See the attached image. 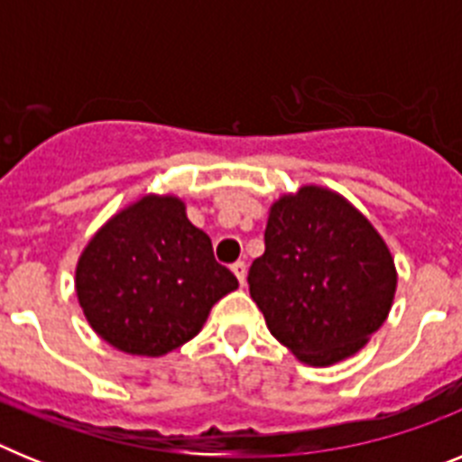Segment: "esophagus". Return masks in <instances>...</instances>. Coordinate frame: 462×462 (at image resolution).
<instances>
[{"mask_svg": "<svg viewBox=\"0 0 462 462\" xmlns=\"http://www.w3.org/2000/svg\"><path fill=\"white\" fill-rule=\"evenodd\" d=\"M231 271H234V275L238 277L240 284H245V273H247V268H245L243 261H236L234 266H231Z\"/></svg>", "mask_w": 462, "mask_h": 462, "instance_id": "34e87169", "label": "esophagus"}]
</instances>
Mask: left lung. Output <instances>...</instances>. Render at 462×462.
Returning <instances> with one entry per match:
<instances>
[{"mask_svg":"<svg viewBox=\"0 0 462 462\" xmlns=\"http://www.w3.org/2000/svg\"><path fill=\"white\" fill-rule=\"evenodd\" d=\"M263 240L247 282L268 330L308 365L354 356L389 317L398 282L373 224L308 185L273 203Z\"/></svg>","mask_w":462,"mask_h":462,"instance_id":"left-lung-1","label":"left lung"}]
</instances>
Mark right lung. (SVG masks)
I'll use <instances>...</instances> for the list:
<instances>
[{
	"mask_svg": "<svg viewBox=\"0 0 462 462\" xmlns=\"http://www.w3.org/2000/svg\"><path fill=\"white\" fill-rule=\"evenodd\" d=\"M238 280L175 196H143L97 231L76 268L80 308L108 345L162 356L201 330Z\"/></svg>",
	"mask_w": 462,
	"mask_h": 462,
	"instance_id": "obj_1",
	"label": "right lung"
}]
</instances>
